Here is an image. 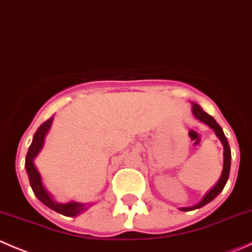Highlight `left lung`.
Returning a JSON list of instances; mask_svg holds the SVG:
<instances>
[{
  "instance_id": "8db88e82",
  "label": "left lung",
  "mask_w": 252,
  "mask_h": 252,
  "mask_svg": "<svg viewBox=\"0 0 252 252\" xmlns=\"http://www.w3.org/2000/svg\"><path fill=\"white\" fill-rule=\"evenodd\" d=\"M192 114H193V116L197 119V120H200L201 123L206 124L208 127H211V128L214 131V133H216V136L219 138V141H220L221 144H223V148H224L223 170H221V175H220V178H219L218 183H217L216 185H214L213 188H212L211 190L208 191L205 196H203L202 200H201L197 205L191 206V207H181L180 211H184V212L193 211V210H197V208L203 207V206H206L207 203H210L211 201H213L214 198H216L217 196L221 192V190H223L224 186H225L226 181H228L229 171H230V160H231L230 147H229L228 139H226V137H225V134H224L221 127L217 124V121L214 120L211 115H208L206 111H203V109L201 108L198 104L192 103Z\"/></svg>"
}]
</instances>
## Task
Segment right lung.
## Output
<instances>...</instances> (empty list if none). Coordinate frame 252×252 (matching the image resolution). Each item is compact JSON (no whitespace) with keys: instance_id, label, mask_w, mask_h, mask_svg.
I'll use <instances>...</instances> for the list:
<instances>
[{"instance_id":"obj_1","label":"right lung","mask_w":252,"mask_h":252,"mask_svg":"<svg viewBox=\"0 0 252 252\" xmlns=\"http://www.w3.org/2000/svg\"><path fill=\"white\" fill-rule=\"evenodd\" d=\"M52 121H54V116H51L49 120L45 121V123L36 129L35 134H34L33 141H32V144L31 147H29V151L26 157L27 174H28L32 190H33L34 195L38 197V200L40 201V202L44 203V205L47 206L49 208H51L52 211L57 212V213L63 214V216L66 217H76L78 216L79 213H82L83 211H86L89 206H92V203H79L74 202V201H69V202L67 203L56 202V201L52 198V196L47 192L46 189L44 188V185H42L40 173H39L35 164H34V159L38 157L39 152H40L42 147H44L45 137H46L49 129L51 128Z\"/></svg>"}]
</instances>
